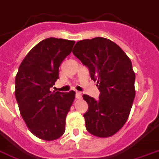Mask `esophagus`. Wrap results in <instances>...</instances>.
<instances>
[{"instance_id": "obj_1", "label": "esophagus", "mask_w": 159, "mask_h": 159, "mask_svg": "<svg viewBox=\"0 0 159 159\" xmlns=\"http://www.w3.org/2000/svg\"><path fill=\"white\" fill-rule=\"evenodd\" d=\"M75 98H77V99H81V98H82V93L79 92V91H76V93H75Z\"/></svg>"}]
</instances>
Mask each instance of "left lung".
Returning a JSON list of instances; mask_svg holds the SVG:
<instances>
[{
    "instance_id": "8db88e82",
    "label": "left lung",
    "mask_w": 159,
    "mask_h": 159,
    "mask_svg": "<svg viewBox=\"0 0 159 159\" xmlns=\"http://www.w3.org/2000/svg\"><path fill=\"white\" fill-rule=\"evenodd\" d=\"M72 52L99 84L98 99L84 95L89 105L85 127L98 138L111 137L126 123L136 96L131 61L117 44L103 37L79 41Z\"/></svg>"
}]
</instances>
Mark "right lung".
Masks as SVG:
<instances>
[{"mask_svg":"<svg viewBox=\"0 0 159 159\" xmlns=\"http://www.w3.org/2000/svg\"><path fill=\"white\" fill-rule=\"evenodd\" d=\"M75 41L50 37L37 43L19 66L16 101L28 128L38 139L52 141L65 131V119L75 92L51 91L59 78V66L72 51Z\"/></svg>","mask_w":159,"mask_h":159,"instance_id":"add662e5","label":"right lung"}]
</instances>
